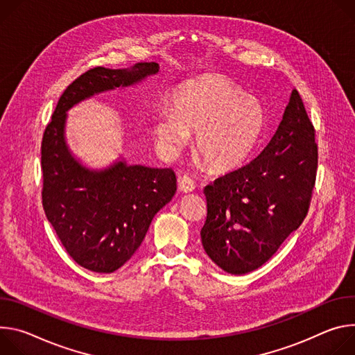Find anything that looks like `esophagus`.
<instances>
[{"label": "esophagus", "instance_id": "esophagus-1", "mask_svg": "<svg viewBox=\"0 0 355 355\" xmlns=\"http://www.w3.org/2000/svg\"><path fill=\"white\" fill-rule=\"evenodd\" d=\"M178 187H179V190H180L182 193H190V191H193V190L196 189L194 182H193L189 176H186V175L179 178V184H178Z\"/></svg>", "mask_w": 355, "mask_h": 355}]
</instances>
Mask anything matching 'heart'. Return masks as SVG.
I'll return each mask as SVG.
<instances>
[{"instance_id":"obj_1","label":"heart","mask_w":355,"mask_h":355,"mask_svg":"<svg viewBox=\"0 0 355 355\" xmlns=\"http://www.w3.org/2000/svg\"><path fill=\"white\" fill-rule=\"evenodd\" d=\"M265 114L254 97L223 78L194 83L180 90L175 110L155 116V135L166 150H176L198 132L194 149L213 169L241 165L258 144Z\"/></svg>"}]
</instances>
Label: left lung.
<instances>
[{"instance_id": "left-lung-1", "label": "left lung", "mask_w": 355, "mask_h": 355, "mask_svg": "<svg viewBox=\"0 0 355 355\" xmlns=\"http://www.w3.org/2000/svg\"><path fill=\"white\" fill-rule=\"evenodd\" d=\"M316 131L296 89L282 121L250 164L205 187L203 248L221 269L248 273L263 265L303 223L318 173Z\"/></svg>"}]
</instances>
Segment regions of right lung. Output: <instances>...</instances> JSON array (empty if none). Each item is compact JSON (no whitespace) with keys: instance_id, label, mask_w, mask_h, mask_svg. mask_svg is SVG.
Here are the masks:
<instances>
[{"instance_id":"1","label":"right lung","mask_w":355,"mask_h":355,"mask_svg":"<svg viewBox=\"0 0 355 355\" xmlns=\"http://www.w3.org/2000/svg\"><path fill=\"white\" fill-rule=\"evenodd\" d=\"M157 71L155 62L87 70L67 86L45 128L44 210L67 254L89 270L111 273L134 255L155 214L172 200L176 176L171 168L124 161L104 171L87 169L66 145V111L97 93L132 86Z\"/></svg>"}]
</instances>
